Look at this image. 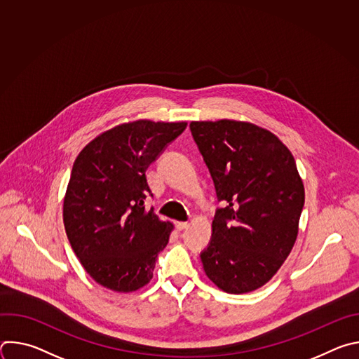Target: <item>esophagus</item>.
Segmentation results:
<instances>
[{"instance_id": "1", "label": "esophagus", "mask_w": 359, "mask_h": 359, "mask_svg": "<svg viewBox=\"0 0 359 359\" xmlns=\"http://www.w3.org/2000/svg\"><path fill=\"white\" fill-rule=\"evenodd\" d=\"M189 227V223L187 222H177L176 223V229L179 230V231H182V230H184V229H187Z\"/></svg>"}]
</instances>
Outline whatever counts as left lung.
Returning a JSON list of instances; mask_svg holds the SVG:
<instances>
[{
  "instance_id": "8db88e82",
  "label": "left lung",
  "mask_w": 359,
  "mask_h": 359,
  "mask_svg": "<svg viewBox=\"0 0 359 359\" xmlns=\"http://www.w3.org/2000/svg\"><path fill=\"white\" fill-rule=\"evenodd\" d=\"M190 130L224 204L200 255L204 273L229 294L259 290L277 274L298 236L305 191L292 153L250 122L193 121Z\"/></svg>"
}]
</instances>
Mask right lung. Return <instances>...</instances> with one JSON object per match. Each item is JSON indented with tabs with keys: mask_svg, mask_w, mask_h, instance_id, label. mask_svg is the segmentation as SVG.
<instances>
[{
	"mask_svg": "<svg viewBox=\"0 0 359 359\" xmlns=\"http://www.w3.org/2000/svg\"><path fill=\"white\" fill-rule=\"evenodd\" d=\"M186 126L149 119L121 123L76 156L64 197V226L82 267L99 285L126 294L150 283L173 223L144 208L146 169Z\"/></svg>",
	"mask_w": 359,
	"mask_h": 359,
	"instance_id": "right-lung-1",
	"label": "right lung"
}]
</instances>
